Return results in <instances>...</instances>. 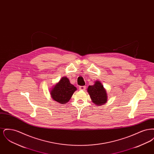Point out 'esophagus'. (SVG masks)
<instances>
[{"label": "esophagus", "mask_w": 154, "mask_h": 154, "mask_svg": "<svg viewBox=\"0 0 154 154\" xmlns=\"http://www.w3.org/2000/svg\"><path fill=\"white\" fill-rule=\"evenodd\" d=\"M86 89V86H80L79 87V89L80 90H85Z\"/></svg>", "instance_id": "obj_1"}]
</instances>
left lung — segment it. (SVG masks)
I'll return each mask as SVG.
<instances>
[{
	"label": "left lung",
	"mask_w": 154,
	"mask_h": 154,
	"mask_svg": "<svg viewBox=\"0 0 154 154\" xmlns=\"http://www.w3.org/2000/svg\"><path fill=\"white\" fill-rule=\"evenodd\" d=\"M90 97L96 105L101 106L107 101L106 89L99 81H96L93 85H89L87 89Z\"/></svg>",
	"instance_id": "8db88e82"
}]
</instances>
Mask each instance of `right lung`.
<instances>
[{
    "instance_id": "1",
    "label": "right lung",
    "mask_w": 154,
    "mask_h": 154,
    "mask_svg": "<svg viewBox=\"0 0 154 154\" xmlns=\"http://www.w3.org/2000/svg\"><path fill=\"white\" fill-rule=\"evenodd\" d=\"M76 90V87L70 84L69 80L66 77H63L52 88L50 94L55 101L65 104L70 100Z\"/></svg>"
}]
</instances>
